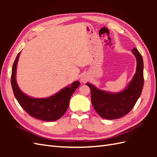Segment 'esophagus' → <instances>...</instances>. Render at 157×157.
<instances>
[{
	"label": "esophagus",
	"mask_w": 157,
	"mask_h": 157,
	"mask_svg": "<svg viewBox=\"0 0 157 157\" xmlns=\"http://www.w3.org/2000/svg\"><path fill=\"white\" fill-rule=\"evenodd\" d=\"M88 79H89L87 75H83L81 77V82H83V83L86 82H87V81L88 80Z\"/></svg>",
	"instance_id": "1"
}]
</instances>
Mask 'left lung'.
Returning a JSON list of instances; mask_svg holds the SVG:
<instances>
[{
    "label": "left lung",
    "mask_w": 157,
    "mask_h": 157,
    "mask_svg": "<svg viewBox=\"0 0 157 157\" xmlns=\"http://www.w3.org/2000/svg\"><path fill=\"white\" fill-rule=\"evenodd\" d=\"M132 51L137 61L136 72L125 90L111 93L100 90L90 83L86 84L90 88L93 107L102 118L117 119L127 115L141 95L144 86V63L137 48H133Z\"/></svg>",
    "instance_id": "left-lung-1"
}]
</instances>
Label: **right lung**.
Segmentation results:
<instances>
[{
  "mask_svg": "<svg viewBox=\"0 0 157 157\" xmlns=\"http://www.w3.org/2000/svg\"><path fill=\"white\" fill-rule=\"evenodd\" d=\"M17 56L13 63L11 73V86L15 97L20 106L33 117L46 121H56L65 114L69 107V100L75 90L79 87V81L74 82L70 86L63 88L50 97L36 98L23 93L17 84L16 69L19 56Z\"/></svg>",
  "mask_w": 157,
  "mask_h": 157,
  "instance_id": "1",
  "label": "right lung"
}]
</instances>
